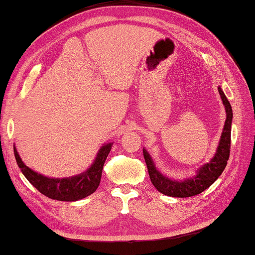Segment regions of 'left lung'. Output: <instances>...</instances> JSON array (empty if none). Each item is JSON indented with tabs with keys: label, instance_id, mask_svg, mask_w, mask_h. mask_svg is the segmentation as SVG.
Instances as JSON below:
<instances>
[{
	"label": "left lung",
	"instance_id": "1",
	"mask_svg": "<svg viewBox=\"0 0 255 255\" xmlns=\"http://www.w3.org/2000/svg\"><path fill=\"white\" fill-rule=\"evenodd\" d=\"M219 94L226 107L227 119L225 123L224 131L221 133L218 149L209 163H206L197 171V175L193 178H187L185 181L177 182L163 176L155 169L154 163L149 153L143 149V156L145 164L148 167L151 183L162 194L171 197H191L198 195L205 189H207L224 172L227 165V161L230 155L231 142V122H232V108L229 101L227 100L225 93L218 88Z\"/></svg>",
	"mask_w": 255,
	"mask_h": 255
}]
</instances>
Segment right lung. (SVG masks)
<instances>
[{
	"mask_svg": "<svg viewBox=\"0 0 255 255\" xmlns=\"http://www.w3.org/2000/svg\"><path fill=\"white\" fill-rule=\"evenodd\" d=\"M112 145V142L103 145L96 155L94 163L91 165L88 171L78 176L69 178H50L38 174L24 164L15 147L14 154L21 173L31 185L36 187L41 194L51 199L62 200V202H74V200L85 198L89 195L93 194L96 188L99 187L103 166H104Z\"/></svg>",
	"mask_w": 255,
	"mask_h": 255,
	"instance_id": "1",
	"label": "right lung"
}]
</instances>
